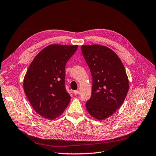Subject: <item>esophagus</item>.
<instances>
[{"label": "esophagus", "instance_id": "esophagus-1", "mask_svg": "<svg viewBox=\"0 0 156 156\" xmlns=\"http://www.w3.org/2000/svg\"><path fill=\"white\" fill-rule=\"evenodd\" d=\"M73 93H74L75 95H78V94H79L80 92H79L78 90H74V91H73Z\"/></svg>", "mask_w": 156, "mask_h": 156}]
</instances>
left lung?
<instances>
[{"label": "left lung", "instance_id": "8db88e82", "mask_svg": "<svg viewBox=\"0 0 156 156\" xmlns=\"http://www.w3.org/2000/svg\"><path fill=\"white\" fill-rule=\"evenodd\" d=\"M81 49L93 78L86 108L95 119H106L122 106L127 94L129 83L125 67L118 55L105 46L82 45Z\"/></svg>", "mask_w": 156, "mask_h": 156}]
</instances>
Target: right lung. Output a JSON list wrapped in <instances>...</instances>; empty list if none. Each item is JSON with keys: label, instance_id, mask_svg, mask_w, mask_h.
<instances>
[{"label": "right lung", "instance_id": "right-lung-1", "mask_svg": "<svg viewBox=\"0 0 156 156\" xmlns=\"http://www.w3.org/2000/svg\"><path fill=\"white\" fill-rule=\"evenodd\" d=\"M77 48V45H49L27 69L23 83L25 94L34 110L45 118L58 117L71 100L66 89L65 69Z\"/></svg>", "mask_w": 156, "mask_h": 156}]
</instances>
